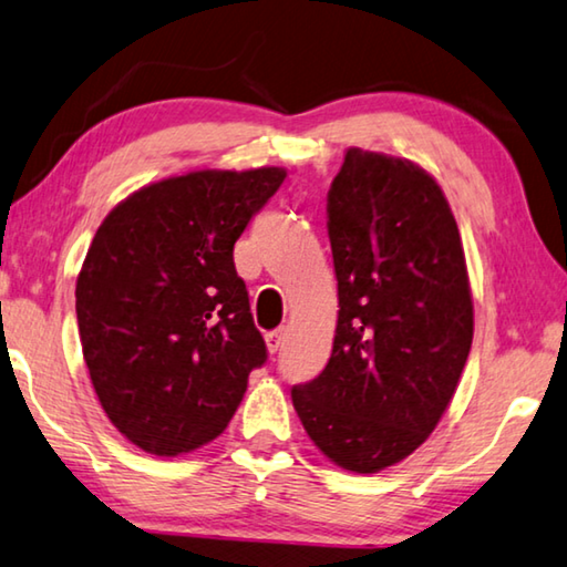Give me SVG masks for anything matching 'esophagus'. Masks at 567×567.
Segmentation results:
<instances>
[{"label":"esophagus","instance_id":"1","mask_svg":"<svg viewBox=\"0 0 567 567\" xmlns=\"http://www.w3.org/2000/svg\"><path fill=\"white\" fill-rule=\"evenodd\" d=\"M284 339H286V331H284V329L268 331V333H266V347H268V351H271V354H276V351L281 349Z\"/></svg>","mask_w":567,"mask_h":567}]
</instances>
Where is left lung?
Here are the masks:
<instances>
[{"instance_id": "8db88e82", "label": "left lung", "mask_w": 567, "mask_h": 567, "mask_svg": "<svg viewBox=\"0 0 567 567\" xmlns=\"http://www.w3.org/2000/svg\"><path fill=\"white\" fill-rule=\"evenodd\" d=\"M339 281L329 364L291 389L313 444L369 475L430 437L472 347V293L442 188L410 161L349 147L327 196Z\"/></svg>"}]
</instances>
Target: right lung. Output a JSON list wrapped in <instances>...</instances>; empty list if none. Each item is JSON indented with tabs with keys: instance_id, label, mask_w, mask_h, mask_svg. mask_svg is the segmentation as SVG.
<instances>
[{
	"instance_id": "1",
	"label": "right lung",
	"mask_w": 567,
	"mask_h": 567,
	"mask_svg": "<svg viewBox=\"0 0 567 567\" xmlns=\"http://www.w3.org/2000/svg\"><path fill=\"white\" fill-rule=\"evenodd\" d=\"M286 171H198L145 185L102 220L78 276L82 354L102 410L175 457L226 430L266 364L234 246Z\"/></svg>"
}]
</instances>
